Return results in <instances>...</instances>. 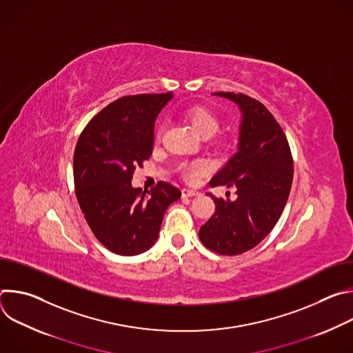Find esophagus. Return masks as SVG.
Returning a JSON list of instances; mask_svg holds the SVG:
<instances>
[{"label":"esophagus","mask_w":353,"mask_h":353,"mask_svg":"<svg viewBox=\"0 0 353 353\" xmlns=\"http://www.w3.org/2000/svg\"><path fill=\"white\" fill-rule=\"evenodd\" d=\"M181 194H183V196H194V195H198L199 191L195 188H183Z\"/></svg>","instance_id":"34e87169"}]
</instances>
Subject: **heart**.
<instances>
[{"instance_id":"obj_1","label":"heart","mask_w":353,"mask_h":353,"mask_svg":"<svg viewBox=\"0 0 353 353\" xmlns=\"http://www.w3.org/2000/svg\"><path fill=\"white\" fill-rule=\"evenodd\" d=\"M184 119L191 124V127L199 135H203V137L212 135L219 127L218 114L210 106L203 105V103L192 105L188 109H185L184 110ZM161 134H162V131L159 130L155 135L157 142L161 141ZM207 169H208V163L205 161L198 159V161H194L188 166L184 168V176L188 180H195L198 176L205 173Z\"/></svg>"}]
</instances>
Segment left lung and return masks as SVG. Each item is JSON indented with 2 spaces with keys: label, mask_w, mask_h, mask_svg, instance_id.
<instances>
[{
  "label": "left lung",
  "mask_w": 353,
  "mask_h": 353,
  "mask_svg": "<svg viewBox=\"0 0 353 353\" xmlns=\"http://www.w3.org/2000/svg\"><path fill=\"white\" fill-rule=\"evenodd\" d=\"M241 110L239 150L210 185L234 187V201L210 196L215 212L201 226L199 240L214 253L239 256L256 247L279 221L290 192L293 159L282 127L259 100L216 92Z\"/></svg>",
  "instance_id": "left-lung-1"
}]
</instances>
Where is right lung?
I'll use <instances>...</instances> for the list:
<instances>
[{
	"mask_svg": "<svg viewBox=\"0 0 353 353\" xmlns=\"http://www.w3.org/2000/svg\"><path fill=\"white\" fill-rule=\"evenodd\" d=\"M172 93L123 96L100 110L81 132L74 152V184L94 237L112 253L137 256L154 245L168 207L181 196L159 181L132 188L137 168L152 155L155 120Z\"/></svg>",
	"mask_w": 353,
	"mask_h": 353,
	"instance_id": "1",
	"label": "right lung"
}]
</instances>
